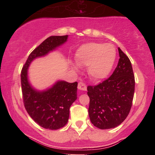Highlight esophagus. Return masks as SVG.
Returning a JSON list of instances; mask_svg holds the SVG:
<instances>
[{"label": "esophagus", "mask_w": 155, "mask_h": 155, "mask_svg": "<svg viewBox=\"0 0 155 155\" xmlns=\"http://www.w3.org/2000/svg\"><path fill=\"white\" fill-rule=\"evenodd\" d=\"M78 89L80 90H82V91H86L87 90L86 84L83 82H79L78 84Z\"/></svg>", "instance_id": "esophagus-1"}]
</instances>
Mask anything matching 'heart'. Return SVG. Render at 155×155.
Returning a JSON list of instances; mask_svg holds the SVG:
<instances>
[{"instance_id": "heart-1", "label": "heart", "mask_w": 155, "mask_h": 155, "mask_svg": "<svg viewBox=\"0 0 155 155\" xmlns=\"http://www.w3.org/2000/svg\"><path fill=\"white\" fill-rule=\"evenodd\" d=\"M116 58V51L112 46L91 43L81 46L76 53V60L80 67H88V74L95 81L106 78L111 72Z\"/></svg>"}]
</instances>
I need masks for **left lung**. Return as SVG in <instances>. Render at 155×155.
Listing matches in <instances>:
<instances>
[{
    "instance_id": "left-lung-1",
    "label": "left lung",
    "mask_w": 155,
    "mask_h": 155,
    "mask_svg": "<svg viewBox=\"0 0 155 155\" xmlns=\"http://www.w3.org/2000/svg\"><path fill=\"white\" fill-rule=\"evenodd\" d=\"M120 59L109 78L87 87L88 113L94 126L102 130L116 127L129 114L135 92V77L128 57L118 48Z\"/></svg>"
}]
</instances>
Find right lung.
Returning a JSON list of instances; mask_svg holds the SVG:
<instances>
[{
    "label": "right lung",
    "mask_w": 155,
    "mask_h": 155,
    "mask_svg": "<svg viewBox=\"0 0 155 155\" xmlns=\"http://www.w3.org/2000/svg\"><path fill=\"white\" fill-rule=\"evenodd\" d=\"M66 35H53L44 40L28 56L21 71V86L25 108L30 117L41 127L58 130L67 124L69 110L77 98L78 83L58 81L43 92L35 90L28 81V68L32 60L44 56L67 41Z\"/></svg>",
    "instance_id": "obj_1"
}]
</instances>
